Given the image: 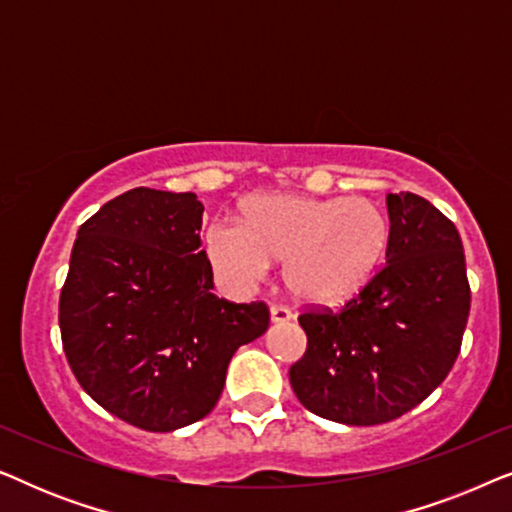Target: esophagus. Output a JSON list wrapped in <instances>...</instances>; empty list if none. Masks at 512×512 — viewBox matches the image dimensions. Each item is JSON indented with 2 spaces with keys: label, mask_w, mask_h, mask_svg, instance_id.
<instances>
[{
  "label": "esophagus",
  "mask_w": 512,
  "mask_h": 512,
  "mask_svg": "<svg viewBox=\"0 0 512 512\" xmlns=\"http://www.w3.org/2000/svg\"><path fill=\"white\" fill-rule=\"evenodd\" d=\"M270 319H272V324H284V321L293 319V314H291L289 307H284V305H272V307H270Z\"/></svg>",
  "instance_id": "obj_1"
}]
</instances>
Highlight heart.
Masks as SVG:
<instances>
[{
	"label": "heart",
	"mask_w": 512,
	"mask_h": 512,
	"mask_svg": "<svg viewBox=\"0 0 512 512\" xmlns=\"http://www.w3.org/2000/svg\"><path fill=\"white\" fill-rule=\"evenodd\" d=\"M389 226L366 198L319 200L258 193L235 221H214L205 244L212 268L235 289H251L284 261V282L305 303L333 305L361 289L382 261Z\"/></svg>",
	"instance_id": "heart-1"
}]
</instances>
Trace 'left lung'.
<instances>
[{
	"label": "left lung",
	"mask_w": 512,
	"mask_h": 512,
	"mask_svg": "<svg viewBox=\"0 0 512 512\" xmlns=\"http://www.w3.org/2000/svg\"><path fill=\"white\" fill-rule=\"evenodd\" d=\"M387 263L340 310L298 317L307 349L289 370L314 415L373 426L405 415L457 361L471 310L459 230L429 200L389 193Z\"/></svg>",
	"instance_id": "8db88e82"
}]
</instances>
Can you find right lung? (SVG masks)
Masks as SVG:
<instances>
[{
    "mask_svg": "<svg viewBox=\"0 0 512 512\" xmlns=\"http://www.w3.org/2000/svg\"><path fill=\"white\" fill-rule=\"evenodd\" d=\"M195 193L132 188L76 233L60 291L69 368L97 405L167 433L214 410L237 347L261 338L270 310L214 296Z\"/></svg>",
    "mask_w": 512,
    "mask_h": 512,
    "instance_id": "1",
    "label": "right lung"
}]
</instances>
